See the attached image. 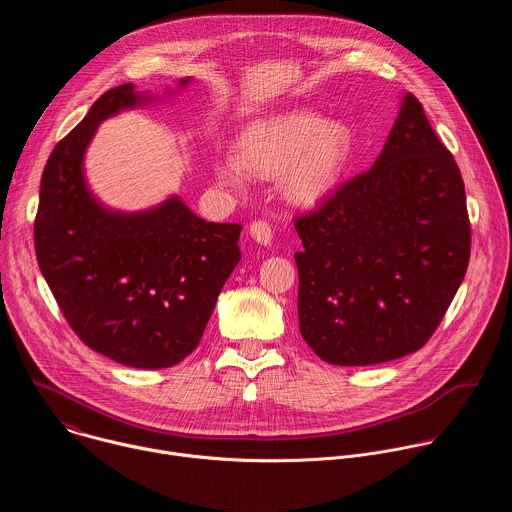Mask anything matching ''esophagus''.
<instances>
[{"instance_id":"obj_1","label":"esophagus","mask_w":512,"mask_h":512,"mask_svg":"<svg viewBox=\"0 0 512 512\" xmlns=\"http://www.w3.org/2000/svg\"><path fill=\"white\" fill-rule=\"evenodd\" d=\"M249 235L259 243V245H271V227L265 223V221H255L251 227H249Z\"/></svg>"}]
</instances>
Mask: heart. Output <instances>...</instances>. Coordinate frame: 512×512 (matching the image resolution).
Instances as JSON below:
<instances>
[{
  "label": "heart",
  "mask_w": 512,
  "mask_h": 512,
  "mask_svg": "<svg viewBox=\"0 0 512 512\" xmlns=\"http://www.w3.org/2000/svg\"><path fill=\"white\" fill-rule=\"evenodd\" d=\"M352 148L350 129L322 121L312 111H287L251 123L239 139V156L214 160V176L241 188L247 170L259 176L281 174L285 196L296 204L322 200L338 182Z\"/></svg>",
  "instance_id": "1"
}]
</instances>
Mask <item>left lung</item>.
Listing matches in <instances>:
<instances>
[{"mask_svg":"<svg viewBox=\"0 0 512 512\" xmlns=\"http://www.w3.org/2000/svg\"><path fill=\"white\" fill-rule=\"evenodd\" d=\"M300 332L338 367L419 350L470 261L464 180L407 93L371 170L296 218Z\"/></svg>","mask_w":512,"mask_h":512,"instance_id":"left-lung-1","label":"left lung"}]
</instances>
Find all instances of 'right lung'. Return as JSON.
I'll return each mask as SVG.
<instances>
[{
	"instance_id": "right-lung-1",
	"label": "right lung",
	"mask_w": 512,
	"mask_h": 512,
	"mask_svg": "<svg viewBox=\"0 0 512 512\" xmlns=\"http://www.w3.org/2000/svg\"><path fill=\"white\" fill-rule=\"evenodd\" d=\"M150 101L119 85L56 143L40 180L34 245L60 312L89 348L125 367L168 369L198 346L241 261L243 227L206 223L178 196L141 212L93 196L83 160L99 123Z\"/></svg>"
}]
</instances>
